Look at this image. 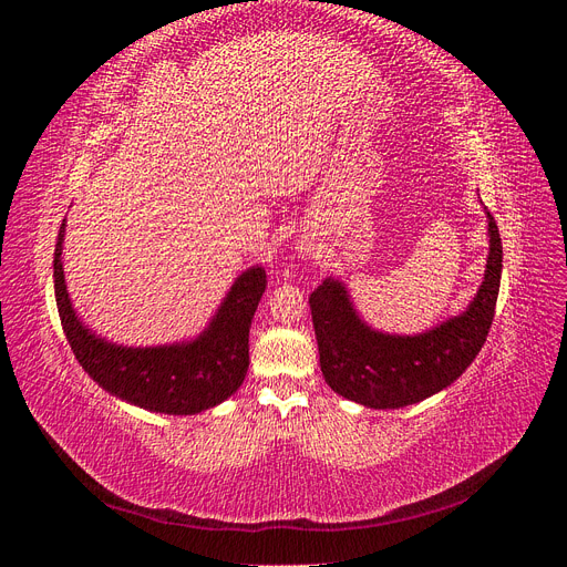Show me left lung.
<instances>
[{
	"instance_id": "8db88e82",
	"label": "left lung",
	"mask_w": 567,
	"mask_h": 567,
	"mask_svg": "<svg viewBox=\"0 0 567 567\" xmlns=\"http://www.w3.org/2000/svg\"><path fill=\"white\" fill-rule=\"evenodd\" d=\"M489 219L485 281L461 317L421 336L371 331L352 310L338 281L326 279L310 296L319 364L338 394L371 409H400L454 383L483 350L502 281V236Z\"/></svg>"
}]
</instances>
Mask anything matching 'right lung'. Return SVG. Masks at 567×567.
<instances>
[{
  "label": "right lung",
  "mask_w": 567,
  "mask_h": 567,
  "mask_svg": "<svg viewBox=\"0 0 567 567\" xmlns=\"http://www.w3.org/2000/svg\"><path fill=\"white\" fill-rule=\"evenodd\" d=\"M65 221V219H63ZM59 229L54 250V290L63 333L82 369L120 400L158 414H198L238 390L250 364L248 333L267 288L262 267L244 271L221 302L210 329L194 342L165 348H117L84 329L68 298Z\"/></svg>",
  "instance_id": "1"
}]
</instances>
